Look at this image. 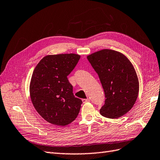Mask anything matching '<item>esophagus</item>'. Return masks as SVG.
Masks as SVG:
<instances>
[{
    "mask_svg": "<svg viewBox=\"0 0 160 160\" xmlns=\"http://www.w3.org/2000/svg\"><path fill=\"white\" fill-rule=\"evenodd\" d=\"M82 102L83 103H87V102H89V98H87V99H83L82 100Z\"/></svg>",
    "mask_w": 160,
    "mask_h": 160,
    "instance_id": "34e87169",
    "label": "esophagus"
}]
</instances>
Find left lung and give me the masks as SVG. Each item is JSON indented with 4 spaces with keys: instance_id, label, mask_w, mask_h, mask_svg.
I'll return each instance as SVG.
<instances>
[{
    "instance_id": "left-lung-1",
    "label": "left lung",
    "mask_w": 160,
    "mask_h": 160,
    "mask_svg": "<svg viewBox=\"0 0 160 160\" xmlns=\"http://www.w3.org/2000/svg\"><path fill=\"white\" fill-rule=\"evenodd\" d=\"M98 73L105 93V104L100 115L119 118L133 107L139 92V81L134 66L118 51L104 49L87 56Z\"/></svg>"
}]
</instances>
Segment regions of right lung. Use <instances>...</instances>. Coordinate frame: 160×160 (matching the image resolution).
Returning a JSON list of instances; mask_svg holds the SVG:
<instances>
[{
    "mask_svg": "<svg viewBox=\"0 0 160 160\" xmlns=\"http://www.w3.org/2000/svg\"><path fill=\"white\" fill-rule=\"evenodd\" d=\"M80 57L76 53L48 55L33 71L30 83L31 101L38 113L53 125H68L79 112L82 101L74 96L67 76Z\"/></svg>",
    "mask_w": 160,
    "mask_h": 160,
    "instance_id": "1",
    "label": "right lung"
}]
</instances>
